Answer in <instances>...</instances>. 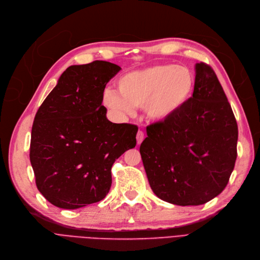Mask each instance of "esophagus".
I'll list each match as a JSON object with an SVG mask.
<instances>
[{"instance_id": "obj_1", "label": "esophagus", "mask_w": 260, "mask_h": 260, "mask_svg": "<svg viewBox=\"0 0 260 260\" xmlns=\"http://www.w3.org/2000/svg\"><path fill=\"white\" fill-rule=\"evenodd\" d=\"M144 139H145V134H144V132L143 131H139L138 132V134H137V142H138V145H140L143 141H144Z\"/></svg>"}]
</instances>
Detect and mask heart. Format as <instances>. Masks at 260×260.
<instances>
[{
	"mask_svg": "<svg viewBox=\"0 0 260 260\" xmlns=\"http://www.w3.org/2000/svg\"><path fill=\"white\" fill-rule=\"evenodd\" d=\"M116 85L120 95L106 91V107L120 115H130L134 108H144L150 119L163 121L174 117L187 104L194 79L186 68L158 64L123 74Z\"/></svg>",
	"mask_w": 260,
	"mask_h": 260,
	"instance_id": "b5f03b06",
	"label": "heart"
}]
</instances>
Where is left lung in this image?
Returning a JSON list of instances; mask_svg holds the SVG:
<instances>
[{
    "instance_id": "left-lung-1",
    "label": "left lung",
    "mask_w": 260,
    "mask_h": 260,
    "mask_svg": "<svg viewBox=\"0 0 260 260\" xmlns=\"http://www.w3.org/2000/svg\"><path fill=\"white\" fill-rule=\"evenodd\" d=\"M147 135L140 152L159 199L201 205L225 188L237 158L238 126L211 66L196 64L187 104L174 117L148 126Z\"/></svg>"
}]
</instances>
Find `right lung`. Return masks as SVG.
Instances as JSON below:
<instances>
[{"instance_id":"1","label":"right lung","mask_w":260,"mask_h":260,"mask_svg":"<svg viewBox=\"0 0 260 260\" xmlns=\"http://www.w3.org/2000/svg\"><path fill=\"white\" fill-rule=\"evenodd\" d=\"M119 71L102 60L72 66L37 111L29 158L37 188L57 207L102 201L112 165L137 145L138 126L111 122L102 105L106 84Z\"/></svg>"}]
</instances>
